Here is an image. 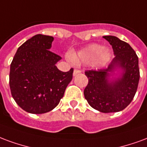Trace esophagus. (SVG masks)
<instances>
[{"label": "esophagus", "instance_id": "obj_1", "mask_svg": "<svg viewBox=\"0 0 147 147\" xmlns=\"http://www.w3.org/2000/svg\"><path fill=\"white\" fill-rule=\"evenodd\" d=\"M81 70L79 69H75L74 70V76H76V75L78 74H81Z\"/></svg>", "mask_w": 147, "mask_h": 147}]
</instances>
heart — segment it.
I'll use <instances>...</instances> for the list:
<instances>
[{
    "instance_id": "obj_1",
    "label": "heart",
    "mask_w": 147,
    "mask_h": 147,
    "mask_svg": "<svg viewBox=\"0 0 147 147\" xmlns=\"http://www.w3.org/2000/svg\"><path fill=\"white\" fill-rule=\"evenodd\" d=\"M111 56L108 49L97 44H92L81 49L77 53L70 54V60L75 64L90 63L95 67H102L109 62Z\"/></svg>"
}]
</instances>
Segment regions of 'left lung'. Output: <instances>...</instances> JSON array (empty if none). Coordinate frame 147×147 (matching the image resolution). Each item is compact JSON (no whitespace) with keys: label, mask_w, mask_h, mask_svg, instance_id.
<instances>
[{"label":"left lung","mask_w":147,"mask_h":147,"mask_svg":"<svg viewBox=\"0 0 147 147\" xmlns=\"http://www.w3.org/2000/svg\"><path fill=\"white\" fill-rule=\"evenodd\" d=\"M103 38L112 45L115 57L107 69L84 72L88 83L84 95L95 110L113 113L127 107L136 95L140 77L139 59L128 43L114 36H104ZM117 68L122 69L121 77L110 81V73Z\"/></svg>","instance_id":"obj_1"}]
</instances>
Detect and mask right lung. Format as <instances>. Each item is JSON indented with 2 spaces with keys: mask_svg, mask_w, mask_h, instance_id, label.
Wrapping results in <instances>:
<instances>
[{
  "mask_svg": "<svg viewBox=\"0 0 147 147\" xmlns=\"http://www.w3.org/2000/svg\"><path fill=\"white\" fill-rule=\"evenodd\" d=\"M54 38L37 34L19 47L11 63V96L22 110L34 114L51 111L63 97L74 69L63 72L55 63L62 58L51 51Z\"/></svg>",
  "mask_w": 147,
  "mask_h": 147,
  "instance_id": "right-lung-1",
  "label": "right lung"
}]
</instances>
